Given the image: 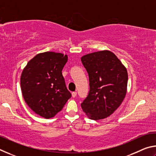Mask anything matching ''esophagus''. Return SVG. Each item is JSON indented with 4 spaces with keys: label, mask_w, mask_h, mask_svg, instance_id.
I'll return each mask as SVG.
<instances>
[{
    "label": "esophagus",
    "mask_w": 156,
    "mask_h": 156,
    "mask_svg": "<svg viewBox=\"0 0 156 156\" xmlns=\"http://www.w3.org/2000/svg\"><path fill=\"white\" fill-rule=\"evenodd\" d=\"M72 97H73V98H75L76 96H77V92H76V91L72 92Z\"/></svg>",
    "instance_id": "obj_1"
}]
</instances>
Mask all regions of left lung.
<instances>
[{
  "label": "left lung",
  "mask_w": 156,
  "mask_h": 156,
  "mask_svg": "<svg viewBox=\"0 0 156 156\" xmlns=\"http://www.w3.org/2000/svg\"><path fill=\"white\" fill-rule=\"evenodd\" d=\"M81 61L89 80V94L81 107L90 119H104L112 115L125 98L127 71L117 56L108 50L84 55Z\"/></svg>",
  "instance_id": "1"
}]
</instances>
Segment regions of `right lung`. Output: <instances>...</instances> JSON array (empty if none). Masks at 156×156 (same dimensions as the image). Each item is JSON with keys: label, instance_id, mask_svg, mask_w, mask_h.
<instances>
[{"label": "right lung", "instance_id": "1", "mask_svg": "<svg viewBox=\"0 0 156 156\" xmlns=\"http://www.w3.org/2000/svg\"><path fill=\"white\" fill-rule=\"evenodd\" d=\"M67 62V55L47 51L34 56L23 71V96L30 109L41 117H54L72 97L62 74Z\"/></svg>", "mask_w": 156, "mask_h": 156}]
</instances>
